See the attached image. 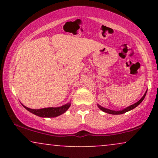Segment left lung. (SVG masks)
I'll list each match as a JSON object with an SVG mask.
<instances>
[{"instance_id": "obj_1", "label": "left lung", "mask_w": 158, "mask_h": 158, "mask_svg": "<svg viewBox=\"0 0 158 158\" xmlns=\"http://www.w3.org/2000/svg\"><path fill=\"white\" fill-rule=\"evenodd\" d=\"M146 93H147V90H146V93L144 94V95L143 96V97L141 98L140 99H139L138 102H137L136 103H135V104H133V105H131V106L127 107V108H124V109H123L121 110H114L108 109V108H104V107H102L101 106H99V104H97V106H98V108H99V109H100L101 110H102V111L106 112V113H108V114H122L126 113V112L129 111V110L134 109V108H135L136 107L138 106L139 105L143 102V99H144V98L146 95Z\"/></svg>"}]
</instances>
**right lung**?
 <instances>
[{"label": "right lung", "mask_w": 158, "mask_h": 158, "mask_svg": "<svg viewBox=\"0 0 158 158\" xmlns=\"http://www.w3.org/2000/svg\"><path fill=\"white\" fill-rule=\"evenodd\" d=\"M70 105H71V103L68 102L60 107H56V108L50 107V108H41V109H32V108H27L23 105H22V106L28 111L31 112L32 114H35L36 116H39L40 117H56L66 112L67 110L70 108Z\"/></svg>", "instance_id": "obj_1"}]
</instances>
